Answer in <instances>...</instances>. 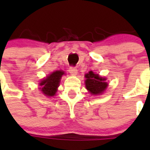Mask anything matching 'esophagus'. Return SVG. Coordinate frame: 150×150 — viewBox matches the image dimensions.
<instances>
[{
	"instance_id": "1",
	"label": "esophagus",
	"mask_w": 150,
	"mask_h": 150,
	"mask_svg": "<svg viewBox=\"0 0 150 150\" xmlns=\"http://www.w3.org/2000/svg\"><path fill=\"white\" fill-rule=\"evenodd\" d=\"M69 73H70L71 75H77V73H78L77 68H75V67H71V68H69Z\"/></svg>"
}]
</instances>
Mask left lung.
Masks as SVG:
<instances>
[{
    "mask_svg": "<svg viewBox=\"0 0 150 150\" xmlns=\"http://www.w3.org/2000/svg\"><path fill=\"white\" fill-rule=\"evenodd\" d=\"M86 86L91 94L97 95L102 93L108 86L106 82V79L94 74L93 71H89L86 75Z\"/></svg>",
    "mask_w": 150,
    "mask_h": 150,
    "instance_id": "obj_1",
    "label": "left lung"
}]
</instances>
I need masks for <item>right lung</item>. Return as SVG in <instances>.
I'll return each instance as SVG.
<instances>
[{
	"label": "right lung",
	"mask_w": 150,
	"mask_h": 150,
	"mask_svg": "<svg viewBox=\"0 0 150 150\" xmlns=\"http://www.w3.org/2000/svg\"><path fill=\"white\" fill-rule=\"evenodd\" d=\"M64 73L62 71H57L50 74L49 76L41 81L40 86H41L40 89L45 96H53L55 95L57 87L60 84V80L61 76Z\"/></svg>",
	"instance_id": "add662e5"
}]
</instances>
